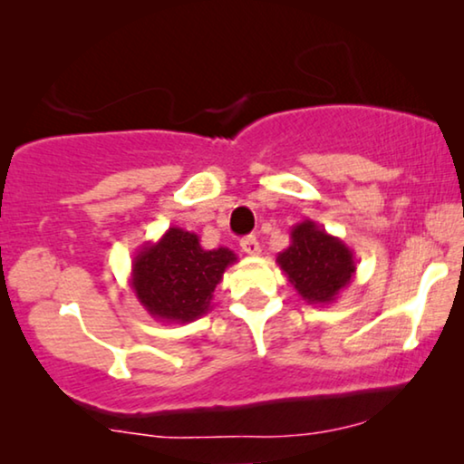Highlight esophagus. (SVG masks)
<instances>
[{
    "mask_svg": "<svg viewBox=\"0 0 464 464\" xmlns=\"http://www.w3.org/2000/svg\"><path fill=\"white\" fill-rule=\"evenodd\" d=\"M240 246H243V251L246 253V256H259V243H257V238L256 237H246V238H243L240 240Z\"/></svg>",
    "mask_w": 464,
    "mask_h": 464,
    "instance_id": "esophagus-1",
    "label": "esophagus"
}]
</instances>
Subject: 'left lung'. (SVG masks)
Wrapping results in <instances>:
<instances>
[{
  "label": "left lung",
  "mask_w": 464,
  "mask_h": 464,
  "mask_svg": "<svg viewBox=\"0 0 464 464\" xmlns=\"http://www.w3.org/2000/svg\"><path fill=\"white\" fill-rule=\"evenodd\" d=\"M291 243L276 256V264L304 302L325 306L351 285L357 262L344 240L323 230L313 219L291 227Z\"/></svg>",
  "instance_id": "1"
}]
</instances>
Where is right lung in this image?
<instances>
[{"mask_svg":"<svg viewBox=\"0 0 464 464\" xmlns=\"http://www.w3.org/2000/svg\"><path fill=\"white\" fill-rule=\"evenodd\" d=\"M237 259L227 246L202 249L198 234L169 227L137 251L130 289L156 321L192 323L211 310L213 291Z\"/></svg>","mask_w":464,"mask_h":464,"instance_id":"add662e5","label":"right lung"}]
</instances>
